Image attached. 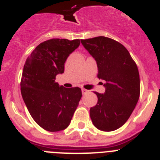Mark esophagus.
Returning a JSON list of instances; mask_svg holds the SVG:
<instances>
[{
    "label": "esophagus",
    "instance_id": "1",
    "mask_svg": "<svg viewBox=\"0 0 160 160\" xmlns=\"http://www.w3.org/2000/svg\"><path fill=\"white\" fill-rule=\"evenodd\" d=\"M82 92L83 94H86L89 92V90H86V89H82Z\"/></svg>",
    "mask_w": 160,
    "mask_h": 160
}]
</instances>
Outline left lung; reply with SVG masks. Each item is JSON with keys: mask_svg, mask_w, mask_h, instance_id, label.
I'll return each instance as SVG.
<instances>
[{"mask_svg": "<svg viewBox=\"0 0 160 160\" xmlns=\"http://www.w3.org/2000/svg\"><path fill=\"white\" fill-rule=\"evenodd\" d=\"M95 59L98 78L104 80V94L95 92L98 102L90 110V118L98 130L112 131L121 128L132 114L140 94L136 63L122 44L100 36L81 40Z\"/></svg>", "mask_w": 160, "mask_h": 160, "instance_id": "8db88e82", "label": "left lung"}]
</instances>
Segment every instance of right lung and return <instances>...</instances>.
Masks as SVG:
<instances>
[{
    "label": "right lung",
    "mask_w": 160,
    "mask_h": 160,
    "mask_svg": "<svg viewBox=\"0 0 160 160\" xmlns=\"http://www.w3.org/2000/svg\"><path fill=\"white\" fill-rule=\"evenodd\" d=\"M79 45V39L46 41L33 49L24 65L22 98L33 120L48 131L66 129L81 99L79 87L66 88L55 82L57 74L64 73L68 56Z\"/></svg>",
    "instance_id": "right-lung-1"
}]
</instances>
